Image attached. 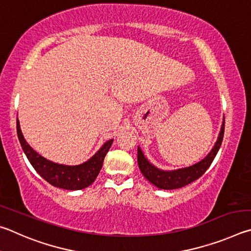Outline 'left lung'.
I'll list each match as a JSON object with an SVG mask.
<instances>
[{
    "label": "left lung",
    "mask_w": 251,
    "mask_h": 251,
    "mask_svg": "<svg viewBox=\"0 0 251 251\" xmlns=\"http://www.w3.org/2000/svg\"><path fill=\"white\" fill-rule=\"evenodd\" d=\"M224 131H225V119H223V125L221 128V132L217 138V141L215 143L212 150L206 155L203 160H201L197 163L193 164L187 168H182L177 170H161L153 165L149 161L144 153L142 152L141 148L138 147V164L139 169L149 182L152 183L156 187L162 188V190H176L183 186H186L188 184L196 181L197 178L201 177L207 169L212 164L215 156H216L219 148L222 146Z\"/></svg>",
    "instance_id": "1"
}]
</instances>
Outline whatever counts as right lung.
Returning <instances> with one entry per match:
<instances>
[{"mask_svg": "<svg viewBox=\"0 0 251 251\" xmlns=\"http://www.w3.org/2000/svg\"><path fill=\"white\" fill-rule=\"evenodd\" d=\"M16 128L21 147L35 171L52 186L69 191L82 190L95 182L102 168L104 156L113 142V139L108 140L89 160L81 164L66 165L55 163L38 154L24 139L19 119L16 121Z\"/></svg>", "mask_w": 251, "mask_h": 251, "instance_id": "right-lung-1", "label": "right lung"}]
</instances>
